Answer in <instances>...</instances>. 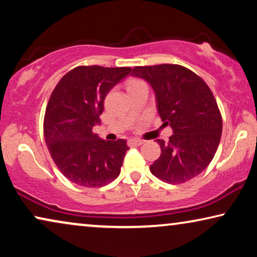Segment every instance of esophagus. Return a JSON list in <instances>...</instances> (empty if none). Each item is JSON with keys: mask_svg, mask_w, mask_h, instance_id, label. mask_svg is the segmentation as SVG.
<instances>
[{"mask_svg": "<svg viewBox=\"0 0 257 257\" xmlns=\"http://www.w3.org/2000/svg\"><path fill=\"white\" fill-rule=\"evenodd\" d=\"M145 143L143 139H130L128 140V145L130 146H139V145H143V144Z\"/></svg>", "mask_w": 257, "mask_h": 257, "instance_id": "esophagus-1", "label": "esophagus"}]
</instances>
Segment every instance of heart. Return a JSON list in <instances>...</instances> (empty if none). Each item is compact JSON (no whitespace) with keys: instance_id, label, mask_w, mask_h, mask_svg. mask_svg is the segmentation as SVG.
<instances>
[{"instance_id":"heart-1","label":"heart","mask_w":257,"mask_h":257,"mask_svg":"<svg viewBox=\"0 0 257 257\" xmlns=\"http://www.w3.org/2000/svg\"><path fill=\"white\" fill-rule=\"evenodd\" d=\"M140 84H145V83L142 82V80H139V79H133V80H131V82L128 83L127 90L132 89V87H135V86H138V85H140Z\"/></svg>"}]
</instances>
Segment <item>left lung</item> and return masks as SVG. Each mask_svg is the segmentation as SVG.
Returning a JSON list of instances; mask_svg holds the SVG:
<instances>
[{
	"instance_id": "left-lung-1",
	"label": "left lung",
	"mask_w": 257,
	"mask_h": 257,
	"mask_svg": "<svg viewBox=\"0 0 257 257\" xmlns=\"http://www.w3.org/2000/svg\"><path fill=\"white\" fill-rule=\"evenodd\" d=\"M133 76L145 79L156 93L157 108L173 135L158 139L161 154L150 166L158 179L182 184L205 171L222 133V118L208 85L185 66H136Z\"/></svg>"
}]
</instances>
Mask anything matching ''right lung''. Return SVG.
<instances>
[{
  "label": "right lung",
  "mask_w": 257,
  "mask_h": 257,
  "mask_svg": "<svg viewBox=\"0 0 257 257\" xmlns=\"http://www.w3.org/2000/svg\"><path fill=\"white\" fill-rule=\"evenodd\" d=\"M131 68L77 66L52 91L44 115V138L66 179L83 187H101L120 173L126 140H103L92 132L100 124L104 99Z\"/></svg>",
  "instance_id": "obj_1"
}]
</instances>
